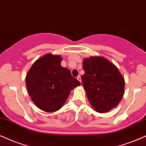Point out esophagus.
Instances as JSON below:
<instances>
[{"label": "esophagus", "mask_w": 146, "mask_h": 146, "mask_svg": "<svg viewBox=\"0 0 146 146\" xmlns=\"http://www.w3.org/2000/svg\"><path fill=\"white\" fill-rule=\"evenodd\" d=\"M77 80H78V81L79 82H80V83H82V80H81V77H80V75H78V76H77Z\"/></svg>", "instance_id": "esophagus-1"}]
</instances>
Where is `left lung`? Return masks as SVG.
I'll use <instances>...</instances> for the list:
<instances>
[{
    "instance_id": "left-lung-1",
    "label": "left lung",
    "mask_w": 146,
    "mask_h": 146,
    "mask_svg": "<svg viewBox=\"0 0 146 146\" xmlns=\"http://www.w3.org/2000/svg\"><path fill=\"white\" fill-rule=\"evenodd\" d=\"M82 86L98 112H107L119 104L125 91V79L114 64L103 57H91L82 62Z\"/></svg>"
}]
</instances>
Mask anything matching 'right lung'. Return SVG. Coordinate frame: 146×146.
Returning a JSON list of instances; mask_svg holds the SVG:
<instances>
[{
	"label": "right lung",
	"instance_id": "1",
	"mask_svg": "<svg viewBox=\"0 0 146 146\" xmlns=\"http://www.w3.org/2000/svg\"><path fill=\"white\" fill-rule=\"evenodd\" d=\"M62 60L59 55L46 54L34 63L26 75L30 98L38 108L46 112L59 110L70 91L80 85L70 70L61 66Z\"/></svg>",
	"mask_w": 146,
	"mask_h": 146
}]
</instances>
